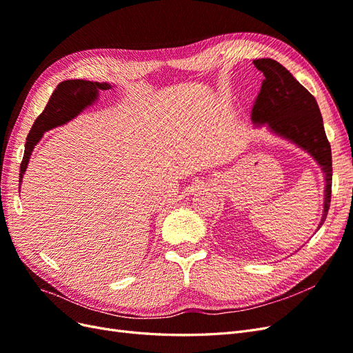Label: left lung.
Segmentation results:
<instances>
[{"instance_id":"obj_1","label":"left lung","mask_w":353,"mask_h":353,"mask_svg":"<svg viewBox=\"0 0 353 353\" xmlns=\"http://www.w3.org/2000/svg\"><path fill=\"white\" fill-rule=\"evenodd\" d=\"M254 68L263 74L261 92L252 110L256 128L266 126L274 135L297 145L311 156L324 174L321 228L331 201V147L324 131V122L314 95L294 79L279 61L272 59L253 60Z\"/></svg>"}]
</instances>
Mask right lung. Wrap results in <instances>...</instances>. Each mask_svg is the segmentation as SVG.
Instances as JSON below:
<instances>
[{"label": "right lung", "instance_id": "1", "mask_svg": "<svg viewBox=\"0 0 353 353\" xmlns=\"http://www.w3.org/2000/svg\"><path fill=\"white\" fill-rule=\"evenodd\" d=\"M112 88L113 87L108 82H92L83 79L63 81L57 85L54 92L51 94L44 112L37 117V121L32 125L29 135L26 138L25 154L22 163H20V184H22L23 175L26 172L30 154L44 132L70 122L99 100L100 91Z\"/></svg>", "mask_w": 353, "mask_h": 353}]
</instances>
